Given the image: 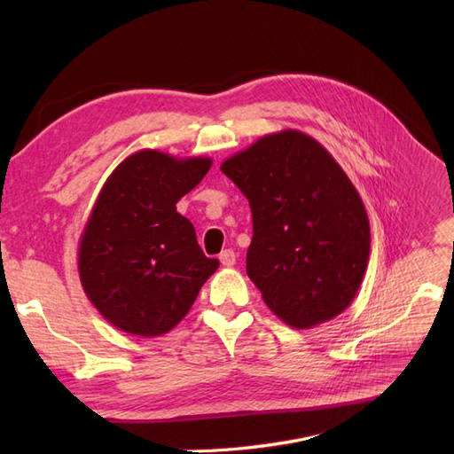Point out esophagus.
Here are the masks:
<instances>
[{
	"instance_id": "esophagus-1",
	"label": "esophagus",
	"mask_w": 454,
	"mask_h": 454,
	"mask_svg": "<svg viewBox=\"0 0 454 454\" xmlns=\"http://www.w3.org/2000/svg\"><path fill=\"white\" fill-rule=\"evenodd\" d=\"M219 261H222L223 267H232L237 263V254L232 250H223L222 254H219Z\"/></svg>"
}]
</instances>
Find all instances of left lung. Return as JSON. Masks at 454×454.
Instances as JSON below:
<instances>
[{
  "instance_id": "8db88e82",
  "label": "left lung",
  "mask_w": 454,
  "mask_h": 454,
  "mask_svg": "<svg viewBox=\"0 0 454 454\" xmlns=\"http://www.w3.org/2000/svg\"><path fill=\"white\" fill-rule=\"evenodd\" d=\"M222 172L250 202L246 272L265 305L295 329L339 316L364 280L371 231L358 191L332 153L287 129L229 157Z\"/></svg>"
}]
</instances>
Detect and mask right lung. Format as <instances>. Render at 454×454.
<instances>
[{"mask_svg": "<svg viewBox=\"0 0 454 454\" xmlns=\"http://www.w3.org/2000/svg\"><path fill=\"white\" fill-rule=\"evenodd\" d=\"M210 167L208 157L142 149L106 180L79 239L77 269L90 303L121 332L168 333L217 270L176 210Z\"/></svg>", "mask_w": 454, "mask_h": 454, "instance_id": "right-lung-1", "label": "right lung"}]
</instances>
